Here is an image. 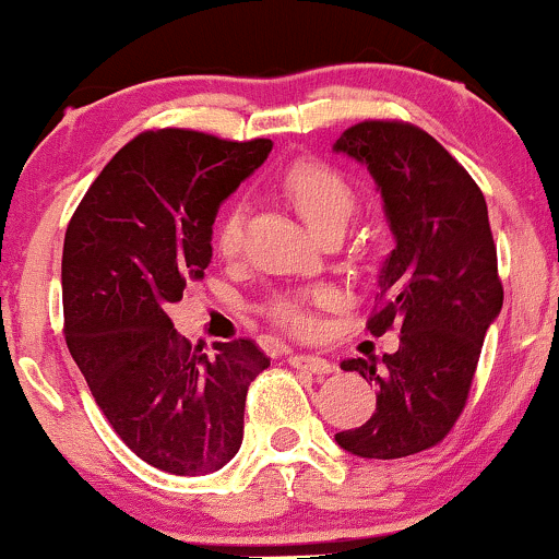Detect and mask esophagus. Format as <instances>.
Returning a JSON list of instances; mask_svg holds the SVG:
<instances>
[{
    "mask_svg": "<svg viewBox=\"0 0 559 559\" xmlns=\"http://www.w3.org/2000/svg\"><path fill=\"white\" fill-rule=\"evenodd\" d=\"M288 365L297 370H307V373H316V376L333 373V365L318 355H288Z\"/></svg>",
    "mask_w": 559,
    "mask_h": 559,
    "instance_id": "1",
    "label": "esophagus"
}]
</instances>
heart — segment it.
<instances>
[{
    "label": "heart",
    "mask_w": 559,
    "mask_h": 559,
    "mask_svg": "<svg viewBox=\"0 0 559 559\" xmlns=\"http://www.w3.org/2000/svg\"><path fill=\"white\" fill-rule=\"evenodd\" d=\"M284 191L292 199L294 207L299 210L301 217L310 223L318 234L333 226H342L349 221L352 210H355V191L352 186L331 170L329 165L320 163H297L286 170ZM243 239V204L234 202L223 213L221 223L215 230V243L221 254L239 252ZM329 288H316L310 294H286V297L273 299L271 316L281 325L292 331H307L312 325L310 301H329Z\"/></svg>",
    "instance_id": "obj_1"
}]
</instances>
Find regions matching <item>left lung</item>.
Here are the masks:
<instances>
[{
  "mask_svg": "<svg viewBox=\"0 0 559 559\" xmlns=\"http://www.w3.org/2000/svg\"><path fill=\"white\" fill-rule=\"evenodd\" d=\"M368 168L381 191L394 249L378 273L373 336L400 329L394 355L344 360L376 383V413L336 444L368 460H396L439 444L463 413L480 346L502 312L497 247L480 189L420 128L365 120L333 144Z\"/></svg>",
  "mask_w": 559,
  "mask_h": 559,
  "instance_id": "8db88e82",
  "label": "left lung"
}]
</instances>
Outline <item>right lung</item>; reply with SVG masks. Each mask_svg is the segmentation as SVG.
<instances>
[{"instance_id":"obj_1","label":"right lung","mask_w":559,"mask_h":559,"mask_svg":"<svg viewBox=\"0 0 559 559\" xmlns=\"http://www.w3.org/2000/svg\"><path fill=\"white\" fill-rule=\"evenodd\" d=\"M271 150V139L146 131L105 165L68 223L70 355L126 447L173 476H207L234 460L247 389L271 365L247 338L204 355L168 318L213 260L221 204Z\"/></svg>"}]
</instances>
